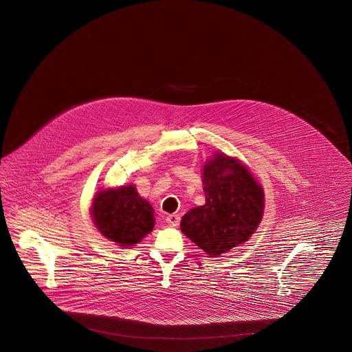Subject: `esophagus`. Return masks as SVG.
Segmentation results:
<instances>
[{"label":"esophagus","mask_w":352,"mask_h":352,"mask_svg":"<svg viewBox=\"0 0 352 352\" xmlns=\"http://www.w3.org/2000/svg\"><path fill=\"white\" fill-rule=\"evenodd\" d=\"M166 223L169 224V226H173V227H177L179 222H181V217L178 215V214H170V215H168L166 217Z\"/></svg>","instance_id":"1"}]
</instances>
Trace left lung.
<instances>
[{"instance_id": "left-lung-1", "label": "left lung", "mask_w": 352, "mask_h": 352, "mask_svg": "<svg viewBox=\"0 0 352 352\" xmlns=\"http://www.w3.org/2000/svg\"><path fill=\"white\" fill-rule=\"evenodd\" d=\"M206 203L182 218L181 230L210 256L248 241L261 223L263 190L239 160L217 153L203 170Z\"/></svg>"}]
</instances>
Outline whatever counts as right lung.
Wrapping results in <instances>:
<instances>
[{
	"label": "right lung",
	"mask_w": 352,
	"mask_h": 352,
	"mask_svg": "<svg viewBox=\"0 0 352 352\" xmlns=\"http://www.w3.org/2000/svg\"><path fill=\"white\" fill-rule=\"evenodd\" d=\"M91 214L99 232L125 248L138 244L155 226L151 204L133 186L99 192Z\"/></svg>",
	"instance_id": "obj_1"
}]
</instances>
